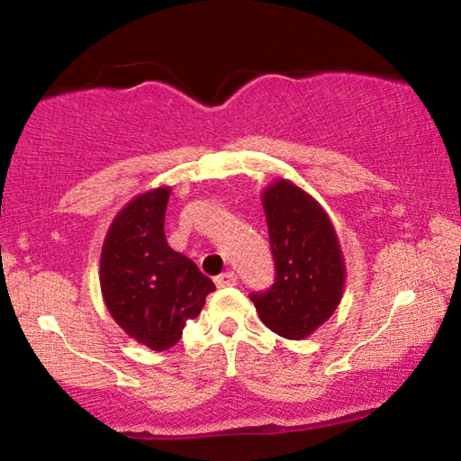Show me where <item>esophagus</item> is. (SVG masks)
Instances as JSON below:
<instances>
[{
  "instance_id": "1",
  "label": "esophagus",
  "mask_w": 461,
  "mask_h": 461,
  "mask_svg": "<svg viewBox=\"0 0 461 461\" xmlns=\"http://www.w3.org/2000/svg\"><path fill=\"white\" fill-rule=\"evenodd\" d=\"M217 288H228V286H236L238 285V275L236 272H223L215 278Z\"/></svg>"
}]
</instances>
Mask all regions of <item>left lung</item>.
Here are the masks:
<instances>
[{"label":"left lung","mask_w":461,"mask_h":461,"mask_svg":"<svg viewBox=\"0 0 461 461\" xmlns=\"http://www.w3.org/2000/svg\"><path fill=\"white\" fill-rule=\"evenodd\" d=\"M276 278L252 293L262 323L286 339H303L338 309L346 267L325 209L291 181L278 178L262 194Z\"/></svg>","instance_id":"left-lung-1"}]
</instances>
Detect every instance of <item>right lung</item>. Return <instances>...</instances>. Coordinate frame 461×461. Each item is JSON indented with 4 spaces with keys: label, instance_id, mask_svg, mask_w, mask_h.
Returning a JSON list of instances; mask_svg holds the SVG:
<instances>
[{
    "label": "right lung",
    "instance_id": "obj_1",
    "mask_svg": "<svg viewBox=\"0 0 461 461\" xmlns=\"http://www.w3.org/2000/svg\"><path fill=\"white\" fill-rule=\"evenodd\" d=\"M168 186H158L131 199L109 225L99 264L107 311L130 338L154 352L173 348L215 291L197 264L168 246Z\"/></svg>",
    "mask_w": 461,
    "mask_h": 461
}]
</instances>
